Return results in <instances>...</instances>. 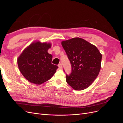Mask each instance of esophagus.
Returning a JSON list of instances; mask_svg holds the SVG:
<instances>
[{
    "mask_svg": "<svg viewBox=\"0 0 123 123\" xmlns=\"http://www.w3.org/2000/svg\"><path fill=\"white\" fill-rule=\"evenodd\" d=\"M58 67H59V68H61V69H62V64H58Z\"/></svg>",
    "mask_w": 123,
    "mask_h": 123,
    "instance_id": "obj_1",
    "label": "esophagus"
}]
</instances>
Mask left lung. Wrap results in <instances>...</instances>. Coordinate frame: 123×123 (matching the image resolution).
Here are the masks:
<instances>
[{"instance_id": "1", "label": "left lung", "mask_w": 123, "mask_h": 123, "mask_svg": "<svg viewBox=\"0 0 123 123\" xmlns=\"http://www.w3.org/2000/svg\"><path fill=\"white\" fill-rule=\"evenodd\" d=\"M62 46L71 65V73L66 81L76 90L87 88L98 76L102 54L93 44L79 37L62 41Z\"/></svg>"}]
</instances>
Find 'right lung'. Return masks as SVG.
Segmentation results:
<instances>
[{
  "label": "right lung",
  "mask_w": 123,
  "mask_h": 123,
  "mask_svg": "<svg viewBox=\"0 0 123 123\" xmlns=\"http://www.w3.org/2000/svg\"><path fill=\"white\" fill-rule=\"evenodd\" d=\"M50 43L35 42L23 51L17 59L20 72L30 82L40 85L50 80L58 67L52 64V56L48 53Z\"/></svg>",
  "instance_id": "right-lung-1"
}]
</instances>
